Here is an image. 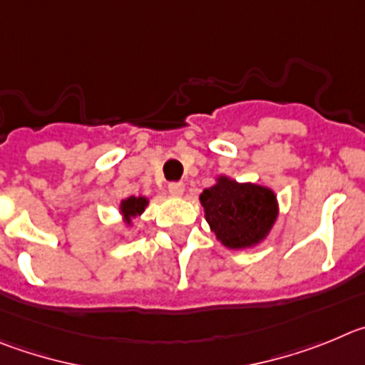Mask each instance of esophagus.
<instances>
[{"label":"esophagus","instance_id":"1","mask_svg":"<svg viewBox=\"0 0 365 365\" xmlns=\"http://www.w3.org/2000/svg\"><path fill=\"white\" fill-rule=\"evenodd\" d=\"M183 190H185V185L182 182H173L169 183V192L173 196H182Z\"/></svg>","mask_w":365,"mask_h":365}]
</instances>
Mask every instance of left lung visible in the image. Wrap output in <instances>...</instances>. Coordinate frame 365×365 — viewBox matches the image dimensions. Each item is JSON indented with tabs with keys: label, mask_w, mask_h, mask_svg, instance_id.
Segmentation results:
<instances>
[{
	"label": "left lung",
	"mask_w": 365,
	"mask_h": 365,
	"mask_svg": "<svg viewBox=\"0 0 365 365\" xmlns=\"http://www.w3.org/2000/svg\"><path fill=\"white\" fill-rule=\"evenodd\" d=\"M200 203L216 240L236 251L262 244L280 212L277 192L271 187L236 182L225 175L216 176L215 185L203 189Z\"/></svg>",
	"instance_id": "1"
}]
</instances>
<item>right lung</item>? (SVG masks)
<instances>
[{
  "label": "right lung",
  "instance_id": "add662e5",
  "mask_svg": "<svg viewBox=\"0 0 365 365\" xmlns=\"http://www.w3.org/2000/svg\"><path fill=\"white\" fill-rule=\"evenodd\" d=\"M147 205H149V198L147 196H129V198L121 200L120 202V216L121 222L125 223L127 227H133L134 220L145 212ZM125 238V236H121Z\"/></svg>",
  "mask_w": 365,
  "mask_h": 365
}]
</instances>
